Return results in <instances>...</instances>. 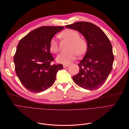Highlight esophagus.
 <instances>
[{
	"mask_svg": "<svg viewBox=\"0 0 129 129\" xmlns=\"http://www.w3.org/2000/svg\"><path fill=\"white\" fill-rule=\"evenodd\" d=\"M68 66H69V65H68V64H63V68H66L68 67Z\"/></svg>",
	"mask_w": 129,
	"mask_h": 129,
	"instance_id": "esophagus-1",
	"label": "esophagus"
}]
</instances>
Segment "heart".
Segmentation results:
<instances>
[{
  "instance_id": "obj_1",
  "label": "heart",
  "mask_w": 129,
  "mask_h": 129,
  "mask_svg": "<svg viewBox=\"0 0 129 129\" xmlns=\"http://www.w3.org/2000/svg\"><path fill=\"white\" fill-rule=\"evenodd\" d=\"M61 37L71 41L68 49L69 51L62 52L57 57V61L61 63L67 64L76 58L77 53L81 55L87 49V42L84 39L80 38V34L75 30L67 29L61 32ZM50 49L54 53H57L59 47L57 40L53 38L50 41Z\"/></svg>"
}]
</instances>
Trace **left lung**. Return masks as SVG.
Wrapping results in <instances>:
<instances>
[{
    "instance_id": "left-lung-1",
    "label": "left lung",
    "mask_w": 129,
    "mask_h": 129,
    "mask_svg": "<svg viewBox=\"0 0 129 129\" xmlns=\"http://www.w3.org/2000/svg\"><path fill=\"white\" fill-rule=\"evenodd\" d=\"M79 31L87 42V50L80 63L79 73L73 77L74 82L84 89L93 90L105 83L114 60L111 42L103 31L89 22L79 21L66 26Z\"/></svg>"
}]
</instances>
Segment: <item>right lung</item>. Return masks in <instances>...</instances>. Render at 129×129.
I'll return each instance as SVG.
<instances>
[{
	"mask_svg": "<svg viewBox=\"0 0 129 129\" xmlns=\"http://www.w3.org/2000/svg\"><path fill=\"white\" fill-rule=\"evenodd\" d=\"M63 26H42L22 38L14 56L17 75L23 86L33 92L46 90L53 84L61 64H52L50 44Z\"/></svg>",
	"mask_w": 129,
	"mask_h": 129,
	"instance_id": "1",
	"label": "right lung"
}]
</instances>
